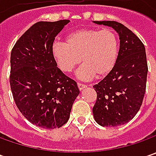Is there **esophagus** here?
Listing matches in <instances>:
<instances>
[{"label": "esophagus", "instance_id": "34e87169", "mask_svg": "<svg viewBox=\"0 0 156 156\" xmlns=\"http://www.w3.org/2000/svg\"><path fill=\"white\" fill-rule=\"evenodd\" d=\"M77 85H78V87H79V89H80V90H82L83 88H86V87H87V85L82 84V83H78Z\"/></svg>", "mask_w": 156, "mask_h": 156}]
</instances>
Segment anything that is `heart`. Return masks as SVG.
Listing matches in <instances>:
<instances>
[{"label": "heart", "instance_id": "obj_1", "mask_svg": "<svg viewBox=\"0 0 156 156\" xmlns=\"http://www.w3.org/2000/svg\"><path fill=\"white\" fill-rule=\"evenodd\" d=\"M118 50L116 34L108 28L75 30L66 36L65 42H55L51 48L58 68L65 73L72 72L81 58L83 65L77 75L83 80L108 75L116 63Z\"/></svg>", "mask_w": 156, "mask_h": 156}]
</instances>
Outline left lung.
Segmentation results:
<instances>
[{
	"label": "left lung",
	"instance_id": "8db88e82",
	"mask_svg": "<svg viewBox=\"0 0 156 156\" xmlns=\"http://www.w3.org/2000/svg\"><path fill=\"white\" fill-rule=\"evenodd\" d=\"M94 22L112 27L120 37V49L114 69L93 86L97 94L93 108L95 122L102 127H117L132 120L142 104L147 75L145 47L120 22Z\"/></svg>",
	"mask_w": 156,
	"mask_h": 156
}]
</instances>
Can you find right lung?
I'll return each instance as SVG.
<instances>
[{"label": "right lung", "mask_w": 156, "mask_h": 156, "mask_svg": "<svg viewBox=\"0 0 156 156\" xmlns=\"http://www.w3.org/2000/svg\"><path fill=\"white\" fill-rule=\"evenodd\" d=\"M69 20L38 21L16 41L10 56V87L15 104L40 128H61L68 122L80 91L52 56V45Z\"/></svg>", "instance_id": "add662e5"}]
</instances>
